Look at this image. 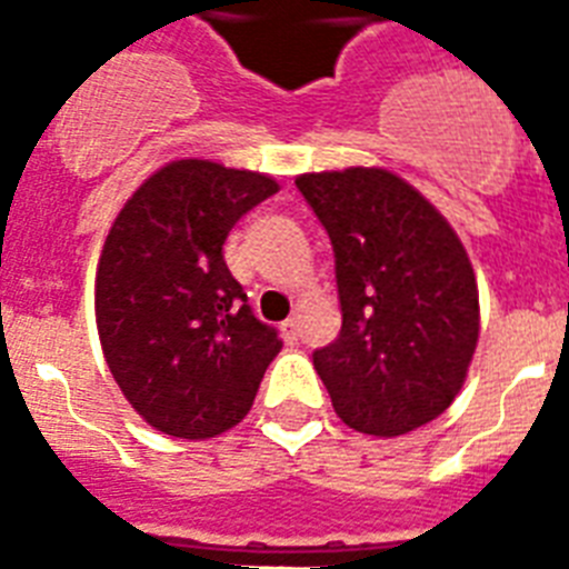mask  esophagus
<instances>
[{
    "label": "esophagus",
    "instance_id": "esophagus-1",
    "mask_svg": "<svg viewBox=\"0 0 569 569\" xmlns=\"http://www.w3.org/2000/svg\"><path fill=\"white\" fill-rule=\"evenodd\" d=\"M280 333H283V339L289 342V346H295V342H298V337H301L298 319H286L283 325H280Z\"/></svg>",
    "mask_w": 569,
    "mask_h": 569
}]
</instances>
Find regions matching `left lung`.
<instances>
[{"label":"left lung","instance_id":"obj_1","mask_svg":"<svg viewBox=\"0 0 569 569\" xmlns=\"http://www.w3.org/2000/svg\"><path fill=\"white\" fill-rule=\"evenodd\" d=\"M337 253L342 330L312 355L348 428L398 437L458 398L481 310L469 253L440 209L387 168L295 177Z\"/></svg>","mask_w":569,"mask_h":569}]
</instances>
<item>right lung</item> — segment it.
<instances>
[{"label":"right lung","instance_id":"obj_1","mask_svg":"<svg viewBox=\"0 0 569 569\" xmlns=\"http://www.w3.org/2000/svg\"><path fill=\"white\" fill-rule=\"evenodd\" d=\"M280 189L274 177L177 159L150 173L111 223L93 310L111 375L141 419L209 440L248 416L283 339L253 316L223 262L241 214Z\"/></svg>","mask_w":569,"mask_h":569}]
</instances>
